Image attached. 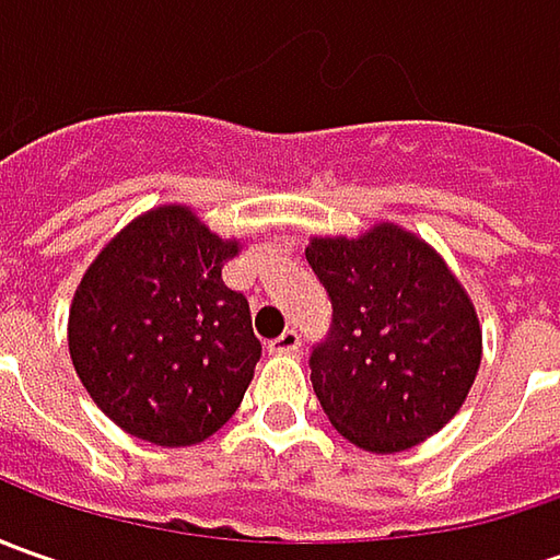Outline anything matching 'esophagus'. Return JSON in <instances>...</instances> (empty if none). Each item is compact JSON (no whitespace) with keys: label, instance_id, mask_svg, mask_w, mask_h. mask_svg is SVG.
<instances>
[{"label":"esophagus","instance_id":"1","mask_svg":"<svg viewBox=\"0 0 560 560\" xmlns=\"http://www.w3.org/2000/svg\"><path fill=\"white\" fill-rule=\"evenodd\" d=\"M299 346H302V336L295 334V330H283L277 339L268 342V349L277 352V355H292V352H299Z\"/></svg>","mask_w":560,"mask_h":560}]
</instances>
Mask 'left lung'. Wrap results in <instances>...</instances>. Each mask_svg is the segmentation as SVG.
<instances>
[{
    "label": "left lung",
    "mask_w": 560,
    "mask_h": 560,
    "mask_svg": "<svg viewBox=\"0 0 560 560\" xmlns=\"http://www.w3.org/2000/svg\"><path fill=\"white\" fill-rule=\"evenodd\" d=\"M305 258L334 302L312 386L336 430L393 455L440 433L470 393L483 330L462 280L405 226L312 236Z\"/></svg>",
    "instance_id": "left-lung-1"
}]
</instances>
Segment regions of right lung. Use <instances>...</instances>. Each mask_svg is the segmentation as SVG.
Listing matches in <instances>:
<instances>
[{
  "label": "right lung",
  "mask_w": 560,
  "mask_h": 560,
  "mask_svg": "<svg viewBox=\"0 0 560 560\" xmlns=\"http://www.w3.org/2000/svg\"><path fill=\"white\" fill-rule=\"evenodd\" d=\"M240 248L189 205H159L115 233L80 277L71 361L124 433L196 445L240 408L261 358L246 295L221 280Z\"/></svg>",
  "instance_id": "obj_1"
}]
</instances>
